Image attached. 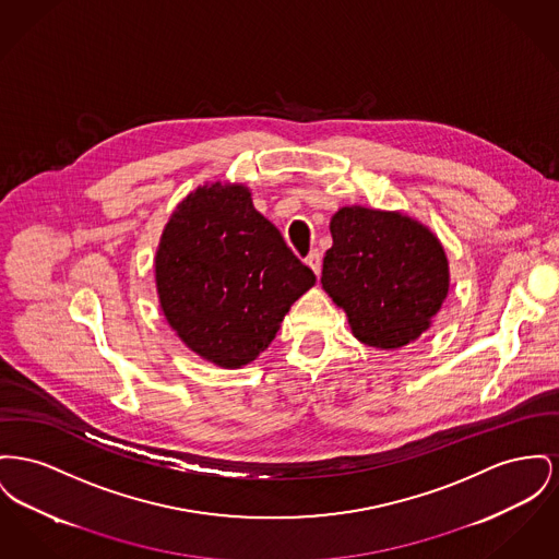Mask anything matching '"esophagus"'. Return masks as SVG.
<instances>
[{
    "instance_id": "esophagus-1",
    "label": "esophagus",
    "mask_w": 559,
    "mask_h": 559,
    "mask_svg": "<svg viewBox=\"0 0 559 559\" xmlns=\"http://www.w3.org/2000/svg\"><path fill=\"white\" fill-rule=\"evenodd\" d=\"M306 263L312 267V272L314 274H321V253L314 249V251H310V255L306 258Z\"/></svg>"
}]
</instances>
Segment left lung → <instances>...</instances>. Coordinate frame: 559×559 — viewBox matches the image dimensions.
<instances>
[{"label":"left lung","instance_id":"8db88e82","mask_svg":"<svg viewBox=\"0 0 559 559\" xmlns=\"http://www.w3.org/2000/svg\"><path fill=\"white\" fill-rule=\"evenodd\" d=\"M329 230L321 283L359 342L396 350L430 329L450 292V263L425 224L350 204L333 213Z\"/></svg>","mask_w":559,"mask_h":559}]
</instances>
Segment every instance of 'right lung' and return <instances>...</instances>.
I'll list each match as a JSON object with an SVG mask.
<instances>
[{
	"label": "right lung",
	"instance_id": "obj_1",
	"mask_svg": "<svg viewBox=\"0 0 559 559\" xmlns=\"http://www.w3.org/2000/svg\"><path fill=\"white\" fill-rule=\"evenodd\" d=\"M166 323L200 359L238 369L260 357L292 304L314 283L255 211L242 183H204L183 198L156 249Z\"/></svg>",
	"mask_w": 559,
	"mask_h": 559
}]
</instances>
